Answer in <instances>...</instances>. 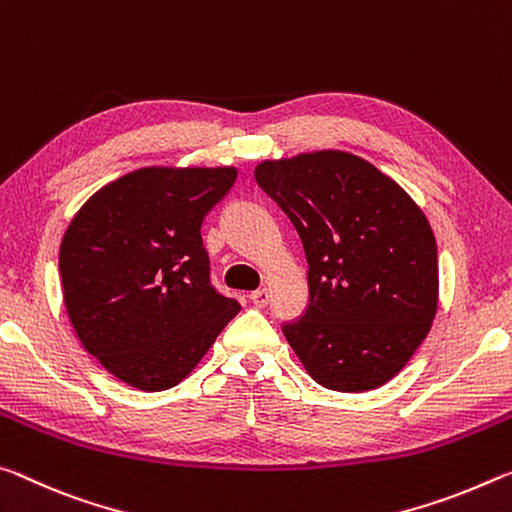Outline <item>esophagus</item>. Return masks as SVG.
Wrapping results in <instances>:
<instances>
[{
	"label": "esophagus",
	"instance_id": "esophagus-1",
	"mask_svg": "<svg viewBox=\"0 0 512 512\" xmlns=\"http://www.w3.org/2000/svg\"><path fill=\"white\" fill-rule=\"evenodd\" d=\"M249 299H251V304H254V306H258V308H265V306H267V301H270V292H267L265 288H261V290L251 292Z\"/></svg>",
	"mask_w": 512,
	"mask_h": 512
}]
</instances>
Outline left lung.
<instances>
[{
    "label": "left lung",
    "instance_id": "8db88e82",
    "mask_svg": "<svg viewBox=\"0 0 512 512\" xmlns=\"http://www.w3.org/2000/svg\"><path fill=\"white\" fill-rule=\"evenodd\" d=\"M308 261V308L283 324L301 365L329 390L381 388L431 331L438 245L395 179L356 154L320 149L256 165Z\"/></svg>",
    "mask_w": 512,
    "mask_h": 512
}]
</instances>
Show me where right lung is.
<instances>
[{"mask_svg": "<svg viewBox=\"0 0 512 512\" xmlns=\"http://www.w3.org/2000/svg\"><path fill=\"white\" fill-rule=\"evenodd\" d=\"M236 167H140L99 188L58 251L63 301L83 349L115 379L161 392L181 383L240 304L208 279L206 213Z\"/></svg>", "mask_w": 512, "mask_h": 512, "instance_id": "obj_1", "label": "right lung"}]
</instances>
